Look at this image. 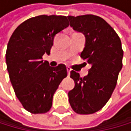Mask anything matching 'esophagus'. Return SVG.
<instances>
[{"label": "esophagus", "mask_w": 131, "mask_h": 131, "mask_svg": "<svg viewBox=\"0 0 131 131\" xmlns=\"http://www.w3.org/2000/svg\"><path fill=\"white\" fill-rule=\"evenodd\" d=\"M66 70H67V72H68V75H70V71H71V69L70 68V67H67Z\"/></svg>", "instance_id": "1"}]
</instances>
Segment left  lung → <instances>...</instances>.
Instances as JSON below:
<instances>
[{
	"mask_svg": "<svg viewBox=\"0 0 131 131\" xmlns=\"http://www.w3.org/2000/svg\"><path fill=\"white\" fill-rule=\"evenodd\" d=\"M74 30L85 36L80 57L92 66L88 75L70 71L74 88L68 93L70 107L78 114H93L103 108L114 91L122 68V42L115 30L99 16H68Z\"/></svg>",
	"mask_w": 131,
	"mask_h": 131,
	"instance_id": "left-lung-1",
	"label": "left lung"
}]
</instances>
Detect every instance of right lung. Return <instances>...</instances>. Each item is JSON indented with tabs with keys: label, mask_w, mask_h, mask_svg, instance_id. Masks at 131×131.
Segmentation results:
<instances>
[{
	"label": "right lung",
	"mask_w": 131,
	"mask_h": 131,
	"mask_svg": "<svg viewBox=\"0 0 131 131\" xmlns=\"http://www.w3.org/2000/svg\"><path fill=\"white\" fill-rule=\"evenodd\" d=\"M68 26L66 16L38 15L19 24L9 40L5 61L9 80L21 104L32 114L50 110L56 90L67 76L65 65L51 67L42 56L50 54L56 34Z\"/></svg>",
	"instance_id": "obj_1"
}]
</instances>
